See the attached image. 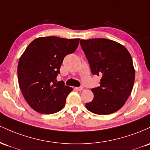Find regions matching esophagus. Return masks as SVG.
Wrapping results in <instances>:
<instances>
[{"label": "esophagus", "mask_w": 150, "mask_h": 150, "mask_svg": "<svg viewBox=\"0 0 150 150\" xmlns=\"http://www.w3.org/2000/svg\"><path fill=\"white\" fill-rule=\"evenodd\" d=\"M76 90L78 91H82L83 89V86H80V87H76L75 88Z\"/></svg>", "instance_id": "34e87169"}]
</instances>
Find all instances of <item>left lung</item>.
<instances>
[{"mask_svg":"<svg viewBox=\"0 0 150 150\" xmlns=\"http://www.w3.org/2000/svg\"><path fill=\"white\" fill-rule=\"evenodd\" d=\"M93 75L100 76V86L91 89L93 100L86 103L90 112L109 115L124 105L132 92L134 69L130 54L120 44L107 39L81 40Z\"/></svg>","mask_w":150,"mask_h":150,"instance_id":"1","label":"left lung"}]
</instances>
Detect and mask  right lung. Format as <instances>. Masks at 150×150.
Wrapping results in <instances>:
<instances>
[{"label": "right lung", "mask_w": 150, "mask_h": 150, "mask_svg": "<svg viewBox=\"0 0 150 150\" xmlns=\"http://www.w3.org/2000/svg\"><path fill=\"white\" fill-rule=\"evenodd\" d=\"M80 39L58 37L33 40L20 58L18 83L23 96L35 111L52 114L61 110L73 89L57 82L64 58L78 47Z\"/></svg>", "instance_id": "obj_1"}]
</instances>
